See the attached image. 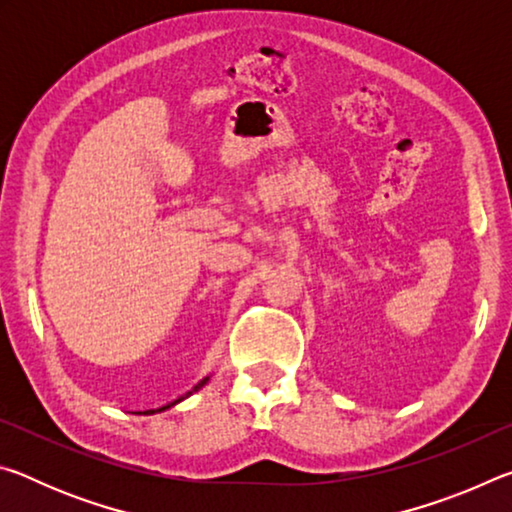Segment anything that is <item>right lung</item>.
Here are the masks:
<instances>
[{
    "label": "right lung",
    "mask_w": 512,
    "mask_h": 512,
    "mask_svg": "<svg viewBox=\"0 0 512 512\" xmlns=\"http://www.w3.org/2000/svg\"><path fill=\"white\" fill-rule=\"evenodd\" d=\"M207 379H210V377H205L203 381H198V384H196V386L192 388V391H189L187 395H183V397H178V400H173V402H171V404H167V406H160V409H151V411H144V415H151V413H160V411H167V409H171V406H173V404L183 402V400H185V397H189V395H192L194 391H198V388H203V386L207 384Z\"/></svg>",
    "instance_id": "right-lung-1"
}]
</instances>
